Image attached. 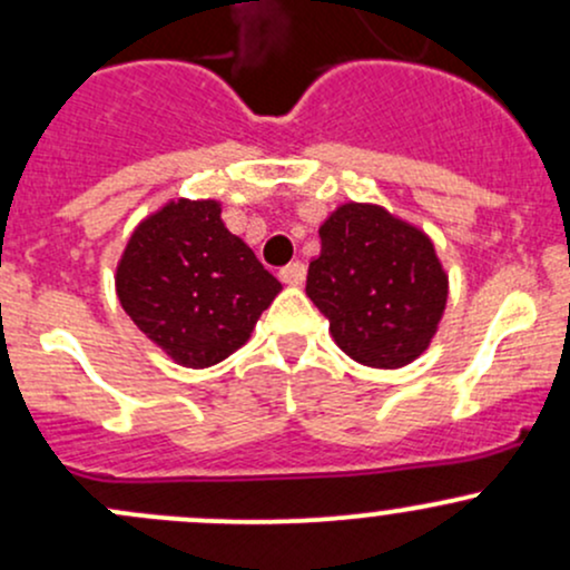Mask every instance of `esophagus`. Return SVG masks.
<instances>
[{"label":"esophagus","mask_w":570,"mask_h":570,"mask_svg":"<svg viewBox=\"0 0 570 570\" xmlns=\"http://www.w3.org/2000/svg\"><path fill=\"white\" fill-rule=\"evenodd\" d=\"M281 281H284V284H289V286H303V281H305V265L303 262H292V265H286V267H281Z\"/></svg>","instance_id":"1"}]
</instances>
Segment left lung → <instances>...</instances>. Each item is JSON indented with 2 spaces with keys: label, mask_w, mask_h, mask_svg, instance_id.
Here are the masks:
<instances>
[{
  "label": "left lung",
  "mask_w": 570,
  "mask_h": 570,
  "mask_svg": "<svg viewBox=\"0 0 570 570\" xmlns=\"http://www.w3.org/2000/svg\"><path fill=\"white\" fill-rule=\"evenodd\" d=\"M305 295L354 362L395 371L428 352L446 311L449 273L416 224L373 203H343L318 227Z\"/></svg>",
  "instance_id": "left-lung-1"
}]
</instances>
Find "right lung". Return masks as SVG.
Listing matches in <instances>:
<instances>
[{
	"mask_svg": "<svg viewBox=\"0 0 570 570\" xmlns=\"http://www.w3.org/2000/svg\"><path fill=\"white\" fill-rule=\"evenodd\" d=\"M278 292V278L224 227L218 199L165 203L137 224L116 265L121 308L184 367L237 352Z\"/></svg>",
	"mask_w": 570,
	"mask_h": 570,
	"instance_id": "obj_1",
	"label": "right lung"
}]
</instances>
